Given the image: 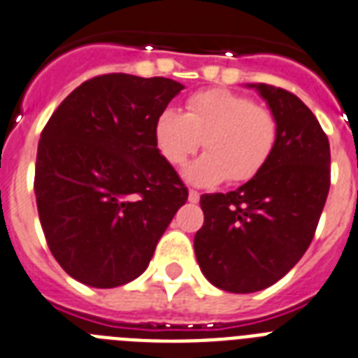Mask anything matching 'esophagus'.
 Segmentation results:
<instances>
[{
    "mask_svg": "<svg viewBox=\"0 0 358 358\" xmlns=\"http://www.w3.org/2000/svg\"><path fill=\"white\" fill-rule=\"evenodd\" d=\"M199 192H196V190H190L188 192V201H190V203H199Z\"/></svg>",
    "mask_w": 358,
    "mask_h": 358,
    "instance_id": "esophagus-1",
    "label": "esophagus"
}]
</instances>
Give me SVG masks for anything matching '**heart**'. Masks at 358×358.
I'll return each mask as SVG.
<instances>
[{"instance_id":"heart-1","label":"heart","mask_w":358,"mask_h":358,"mask_svg":"<svg viewBox=\"0 0 358 358\" xmlns=\"http://www.w3.org/2000/svg\"><path fill=\"white\" fill-rule=\"evenodd\" d=\"M155 144L172 166H181L205 141L206 153L185 170L197 186L250 181L262 172L278 141V120L245 94L208 90L194 94L186 113L162 109L155 120Z\"/></svg>"}]
</instances>
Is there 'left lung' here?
Segmentation results:
<instances>
[{
  "label": "left lung",
  "mask_w": 358,
  "mask_h": 358,
  "mask_svg": "<svg viewBox=\"0 0 358 358\" xmlns=\"http://www.w3.org/2000/svg\"><path fill=\"white\" fill-rule=\"evenodd\" d=\"M278 120V141L262 172L229 194L201 196L205 223L194 238L205 278L229 292L278 282L311 243L331 182L329 141L296 94L247 84Z\"/></svg>",
  "instance_id": "1"
}]
</instances>
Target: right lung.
I'll list each match as a JSON object with an SVG mask.
<instances>
[{"label":"right lung","instance_id":"right-lung-1","mask_svg":"<svg viewBox=\"0 0 358 358\" xmlns=\"http://www.w3.org/2000/svg\"><path fill=\"white\" fill-rule=\"evenodd\" d=\"M185 90L113 73L78 85L38 143L34 194L47 245L71 278L119 287L150 265L188 190L155 144V120Z\"/></svg>","mask_w":358,"mask_h":358}]
</instances>
